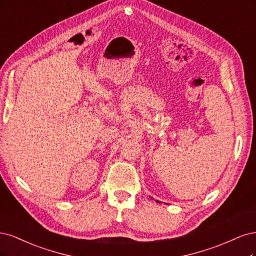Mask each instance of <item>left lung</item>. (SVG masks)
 <instances>
[{
    "label": "left lung",
    "instance_id": "1",
    "mask_svg": "<svg viewBox=\"0 0 256 256\" xmlns=\"http://www.w3.org/2000/svg\"><path fill=\"white\" fill-rule=\"evenodd\" d=\"M156 202H160V201H156Z\"/></svg>",
    "mask_w": 256,
    "mask_h": 256
}]
</instances>
